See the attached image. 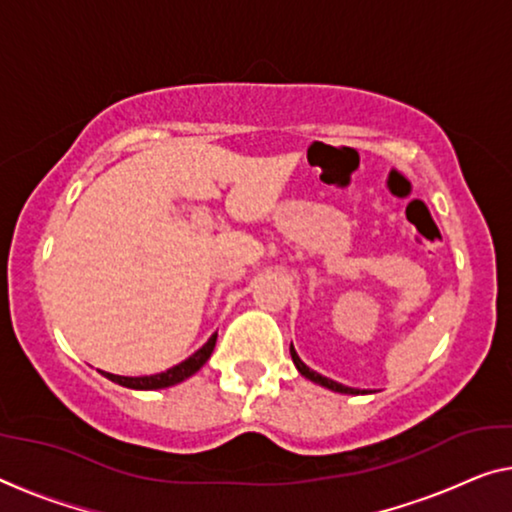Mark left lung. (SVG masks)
Wrapping results in <instances>:
<instances>
[{"label":"left lung","mask_w":512,"mask_h":512,"mask_svg":"<svg viewBox=\"0 0 512 512\" xmlns=\"http://www.w3.org/2000/svg\"><path fill=\"white\" fill-rule=\"evenodd\" d=\"M289 354H292V361H294V365H296V370H299L305 379L315 381V384L324 386V388H331V391H335V393H349V395H358V393H361V391H358V388H349V386H345V384H338V381H333V379H329V377H322V375H319V372L310 370L308 365H305V363L301 361L299 354H296L294 347H289Z\"/></svg>","instance_id":"8db88e82"}]
</instances>
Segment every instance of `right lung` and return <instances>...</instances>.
Here are the masks:
<instances>
[{
  "mask_svg": "<svg viewBox=\"0 0 512 512\" xmlns=\"http://www.w3.org/2000/svg\"><path fill=\"white\" fill-rule=\"evenodd\" d=\"M216 338H218V333H213L211 338L204 342V345L197 349L193 356H188L186 361H181L179 365H174V368H170V370L158 372V375H149V377H121V375H112V372H103V375L108 377L110 381H114V384L126 386V388H135V391H156V388L174 386V384H179V381L188 379L190 375H195V372L200 370L202 365L209 361L213 347H216Z\"/></svg>",
  "mask_w": 512,
  "mask_h": 512,
  "instance_id": "obj_1",
  "label": "right lung"
}]
</instances>
